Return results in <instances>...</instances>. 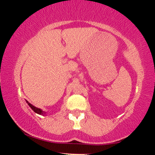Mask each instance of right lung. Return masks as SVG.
I'll return each instance as SVG.
<instances>
[{"instance_id":"obj_1","label":"right lung","mask_w":155,"mask_h":155,"mask_svg":"<svg viewBox=\"0 0 155 155\" xmlns=\"http://www.w3.org/2000/svg\"><path fill=\"white\" fill-rule=\"evenodd\" d=\"M28 105H29V106H30V107H31V108H32V109L33 110V111H35V113L38 114H44V112L43 111H41V109H39V108H38L35 107V106H32V105H31V104H28Z\"/></svg>"}]
</instances>
